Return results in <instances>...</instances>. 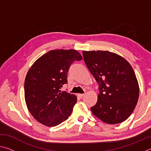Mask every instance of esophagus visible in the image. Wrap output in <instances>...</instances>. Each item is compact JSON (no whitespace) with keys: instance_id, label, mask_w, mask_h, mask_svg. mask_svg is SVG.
Instances as JSON below:
<instances>
[{"instance_id":"esophagus-1","label":"esophagus","mask_w":151,"mask_h":151,"mask_svg":"<svg viewBox=\"0 0 151 151\" xmlns=\"http://www.w3.org/2000/svg\"><path fill=\"white\" fill-rule=\"evenodd\" d=\"M84 95H85V94H77L78 97H79V98H80V99L83 98V97L84 96Z\"/></svg>"}]
</instances>
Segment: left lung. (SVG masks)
<instances>
[{"label":"left lung","instance_id":"left-lung-1","mask_svg":"<svg viewBox=\"0 0 151 151\" xmlns=\"http://www.w3.org/2000/svg\"><path fill=\"white\" fill-rule=\"evenodd\" d=\"M88 70L99 85L100 93L91 110L107 124H119L133 112L139 86L131 65L121 56L108 50L83 51Z\"/></svg>","mask_w":151,"mask_h":151}]
</instances>
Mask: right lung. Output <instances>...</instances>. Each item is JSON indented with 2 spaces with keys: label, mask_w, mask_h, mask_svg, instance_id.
Instances as JSON below:
<instances>
[{
  "label": "right lung",
  "mask_w": 151,
  "mask_h": 151,
  "mask_svg": "<svg viewBox=\"0 0 151 151\" xmlns=\"http://www.w3.org/2000/svg\"><path fill=\"white\" fill-rule=\"evenodd\" d=\"M82 59L76 50H52L30 66L24 81V99L30 113L40 123L55 127L70 116L77 98L60 88L67 83L71 64Z\"/></svg>",
  "instance_id": "right-lung-1"
}]
</instances>
